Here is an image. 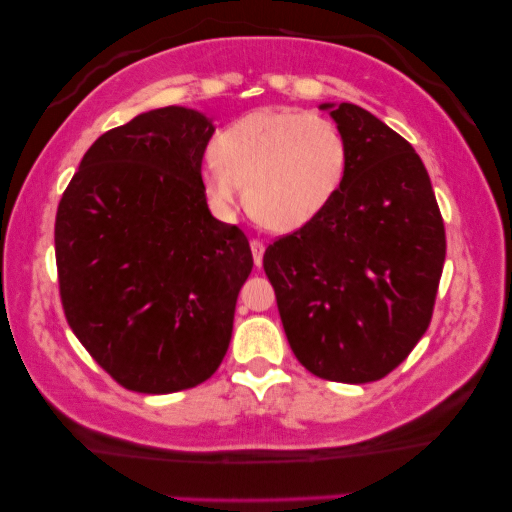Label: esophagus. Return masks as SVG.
<instances>
[{"label":"esophagus","mask_w":512,"mask_h":512,"mask_svg":"<svg viewBox=\"0 0 512 512\" xmlns=\"http://www.w3.org/2000/svg\"><path fill=\"white\" fill-rule=\"evenodd\" d=\"M251 254H254L256 268H261V265H263V254H265L263 240H251Z\"/></svg>","instance_id":"34e87169"}]
</instances>
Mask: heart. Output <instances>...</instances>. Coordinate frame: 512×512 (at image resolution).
<instances>
[{"label": "heart", "mask_w": 512, "mask_h": 512, "mask_svg": "<svg viewBox=\"0 0 512 512\" xmlns=\"http://www.w3.org/2000/svg\"><path fill=\"white\" fill-rule=\"evenodd\" d=\"M202 165V191L219 216H233L247 186L251 216L275 233L317 219L345 184L349 151L338 125L300 109H258L216 137Z\"/></svg>", "instance_id": "heart-1"}]
</instances>
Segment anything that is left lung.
I'll list each match as a JSON object with an SVG mask.
<instances>
[{
  "mask_svg": "<svg viewBox=\"0 0 512 512\" xmlns=\"http://www.w3.org/2000/svg\"><path fill=\"white\" fill-rule=\"evenodd\" d=\"M331 109L347 139L345 184L263 268L296 359L331 382L382 380L431 324L445 226L429 172L405 139L356 104Z\"/></svg>",
  "mask_w": 512,
  "mask_h": 512,
  "instance_id": "left-lung-1",
  "label": "left lung"
}]
</instances>
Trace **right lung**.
I'll use <instances>...</instances> for the list:
<instances>
[{"label": "right lung", "instance_id": "right-lung-1", "mask_svg": "<svg viewBox=\"0 0 512 512\" xmlns=\"http://www.w3.org/2000/svg\"><path fill=\"white\" fill-rule=\"evenodd\" d=\"M214 125L163 107L104 132L55 216L62 310L88 354L139 394L198 387L221 366L254 258L214 219L202 156Z\"/></svg>", "mask_w": 512, "mask_h": 512}]
</instances>
